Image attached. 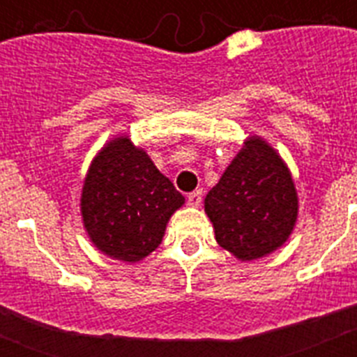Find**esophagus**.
Returning <instances> with one entry per match:
<instances>
[{
    "instance_id": "esophagus-1",
    "label": "esophagus",
    "mask_w": 357,
    "mask_h": 357,
    "mask_svg": "<svg viewBox=\"0 0 357 357\" xmlns=\"http://www.w3.org/2000/svg\"><path fill=\"white\" fill-rule=\"evenodd\" d=\"M200 204H202V189H197V191L188 195V206L198 207Z\"/></svg>"
}]
</instances>
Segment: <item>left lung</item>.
<instances>
[{
  "mask_svg": "<svg viewBox=\"0 0 357 357\" xmlns=\"http://www.w3.org/2000/svg\"><path fill=\"white\" fill-rule=\"evenodd\" d=\"M218 245L239 261L266 257L288 241L298 216L289 168L263 137L252 135L204 200Z\"/></svg>",
  "mask_w": 357,
  "mask_h": 357,
  "instance_id": "1",
  "label": "left lung"
}]
</instances>
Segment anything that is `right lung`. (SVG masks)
<instances>
[{"mask_svg":"<svg viewBox=\"0 0 357 357\" xmlns=\"http://www.w3.org/2000/svg\"><path fill=\"white\" fill-rule=\"evenodd\" d=\"M184 197L127 134L98 151L85 175L80 211L94 247L112 259L137 263L162 241Z\"/></svg>","mask_w":357,"mask_h":357,"instance_id":"obj_1","label":"right lung"}]
</instances>
